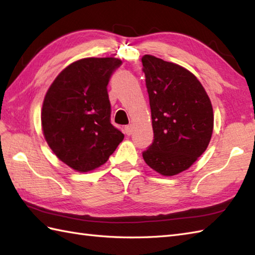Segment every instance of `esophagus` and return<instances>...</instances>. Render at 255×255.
Wrapping results in <instances>:
<instances>
[{
  "label": "esophagus",
  "instance_id": "34e87169",
  "mask_svg": "<svg viewBox=\"0 0 255 255\" xmlns=\"http://www.w3.org/2000/svg\"><path fill=\"white\" fill-rule=\"evenodd\" d=\"M125 133L128 134V136H130L132 133V125H127V126H125Z\"/></svg>",
  "mask_w": 255,
  "mask_h": 255
}]
</instances>
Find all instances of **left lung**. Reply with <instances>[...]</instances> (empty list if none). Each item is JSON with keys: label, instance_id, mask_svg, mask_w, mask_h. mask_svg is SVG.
<instances>
[{"label": "left lung", "instance_id": "1", "mask_svg": "<svg viewBox=\"0 0 255 255\" xmlns=\"http://www.w3.org/2000/svg\"><path fill=\"white\" fill-rule=\"evenodd\" d=\"M141 61L154 134L142 156L151 169L172 176L187 170L207 149L213 106L203 85L185 68L150 55Z\"/></svg>", "mask_w": 255, "mask_h": 255}]
</instances>
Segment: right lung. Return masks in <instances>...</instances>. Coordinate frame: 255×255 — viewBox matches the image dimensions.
Masks as SVG:
<instances>
[{
  "mask_svg": "<svg viewBox=\"0 0 255 255\" xmlns=\"http://www.w3.org/2000/svg\"><path fill=\"white\" fill-rule=\"evenodd\" d=\"M116 58H84L59 73L41 111L46 141L58 159L79 172L103 165L123 141L111 124L107 85L121 67Z\"/></svg>",
  "mask_w": 255,
  "mask_h": 255,
  "instance_id": "1",
  "label": "right lung"
}]
</instances>
